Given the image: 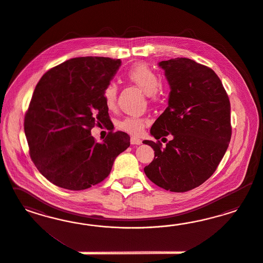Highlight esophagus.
<instances>
[{"instance_id":"34e87169","label":"esophagus","mask_w":263,"mask_h":263,"mask_svg":"<svg viewBox=\"0 0 263 263\" xmlns=\"http://www.w3.org/2000/svg\"><path fill=\"white\" fill-rule=\"evenodd\" d=\"M130 143L131 144H136V145H139L142 143V140L139 139V138H136V137H131L130 139Z\"/></svg>"}]
</instances>
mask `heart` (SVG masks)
<instances>
[{"instance_id":"obj_1","label":"heart","mask_w":263,"mask_h":263,"mask_svg":"<svg viewBox=\"0 0 263 263\" xmlns=\"http://www.w3.org/2000/svg\"><path fill=\"white\" fill-rule=\"evenodd\" d=\"M126 75L128 79L143 90L152 101L158 102L162 98L163 88L159 84V77L149 65L143 63L135 64L129 68ZM118 91L119 87L115 82L108 83L102 90L104 103L109 110L116 107ZM145 125L146 120L137 117H126L118 122V128L120 131L134 136L140 135Z\"/></svg>"}]
</instances>
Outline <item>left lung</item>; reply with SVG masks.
Here are the masks:
<instances>
[{
  "instance_id": "left-lung-1",
  "label": "left lung",
  "mask_w": 263,
  "mask_h": 263,
  "mask_svg": "<svg viewBox=\"0 0 263 263\" xmlns=\"http://www.w3.org/2000/svg\"><path fill=\"white\" fill-rule=\"evenodd\" d=\"M159 65L171 87L168 106L153 123L157 142L143 141L154 151L144 167L146 176L167 191L199 187L214 174L231 142V102L223 84L208 66L186 58ZM173 139L165 148L159 139Z\"/></svg>"
}]
</instances>
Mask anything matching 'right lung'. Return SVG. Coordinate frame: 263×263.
Returning <instances> with one entry per match:
<instances>
[{"label":"right lung","mask_w":263,"mask_h":263,"mask_svg":"<svg viewBox=\"0 0 263 263\" xmlns=\"http://www.w3.org/2000/svg\"><path fill=\"white\" fill-rule=\"evenodd\" d=\"M103 57L70 59L49 69L37 83L24 120L30 156L50 182L80 191L110 175L115 159L130 145L127 133L110 131L103 143L95 125H111L102 90L120 65Z\"/></svg>","instance_id":"obj_1"}]
</instances>
